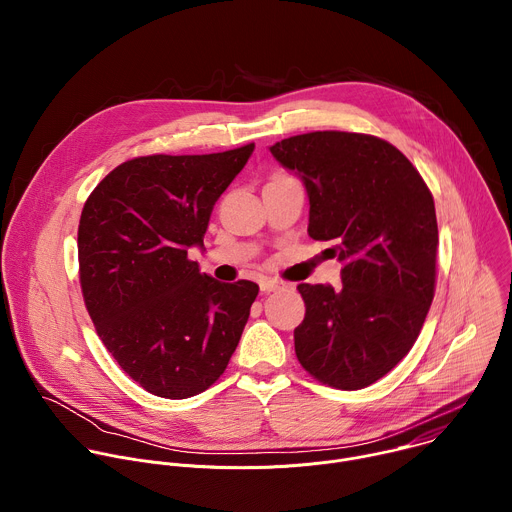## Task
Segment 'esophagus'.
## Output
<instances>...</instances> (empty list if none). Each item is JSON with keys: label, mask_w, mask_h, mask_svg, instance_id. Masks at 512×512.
<instances>
[{"label": "esophagus", "mask_w": 512, "mask_h": 512, "mask_svg": "<svg viewBox=\"0 0 512 512\" xmlns=\"http://www.w3.org/2000/svg\"><path fill=\"white\" fill-rule=\"evenodd\" d=\"M259 287H261L263 294H269V291H275L277 287H281V281L271 279V277H265V279H261V281H259Z\"/></svg>", "instance_id": "1"}]
</instances>
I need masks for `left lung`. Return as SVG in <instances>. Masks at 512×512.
<instances>
[{
	"instance_id": "8db88e82",
	"label": "left lung",
	"mask_w": 512,
	"mask_h": 512,
	"mask_svg": "<svg viewBox=\"0 0 512 512\" xmlns=\"http://www.w3.org/2000/svg\"><path fill=\"white\" fill-rule=\"evenodd\" d=\"M269 152L300 176L308 235L332 243L342 285L300 283L304 322L294 330L302 367L356 391L411 350L433 300L437 221L429 188L395 145L362 133L314 131Z\"/></svg>"
}]
</instances>
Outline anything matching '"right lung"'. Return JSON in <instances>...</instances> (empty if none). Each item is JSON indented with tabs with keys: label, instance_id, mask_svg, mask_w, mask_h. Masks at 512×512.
<instances>
[{
	"label": "right lung",
	"instance_id": "1",
	"mask_svg": "<svg viewBox=\"0 0 512 512\" xmlns=\"http://www.w3.org/2000/svg\"><path fill=\"white\" fill-rule=\"evenodd\" d=\"M255 143L206 156L123 162L87 198L79 223L81 287L99 338L145 391L186 399L227 369L259 285L200 273L216 200Z\"/></svg>",
	"mask_w": 512,
	"mask_h": 512
}]
</instances>
